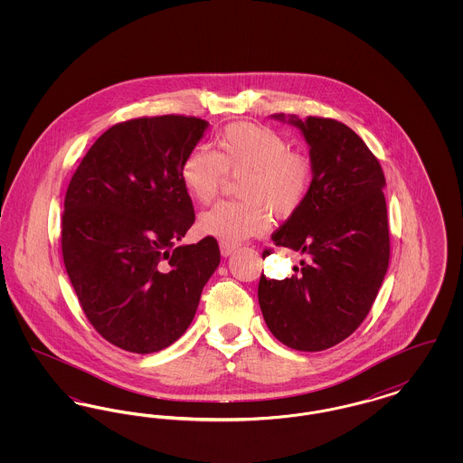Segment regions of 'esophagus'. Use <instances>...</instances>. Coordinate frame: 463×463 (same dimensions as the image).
Instances as JSON below:
<instances>
[{
  "label": "esophagus",
  "instance_id": "1",
  "mask_svg": "<svg viewBox=\"0 0 463 463\" xmlns=\"http://www.w3.org/2000/svg\"><path fill=\"white\" fill-rule=\"evenodd\" d=\"M236 248H238V244L236 242H221V253L222 257H229V255H232L234 251H236Z\"/></svg>",
  "mask_w": 463,
  "mask_h": 463
}]
</instances>
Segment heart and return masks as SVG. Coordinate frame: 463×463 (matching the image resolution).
Masks as SVG:
<instances>
[{
    "label": "heart",
    "mask_w": 463,
    "mask_h": 463,
    "mask_svg": "<svg viewBox=\"0 0 463 463\" xmlns=\"http://www.w3.org/2000/svg\"><path fill=\"white\" fill-rule=\"evenodd\" d=\"M241 175V201H223L201 213L203 234L240 242L267 231V210L279 219L293 215L307 198L312 166L306 156L289 151L281 133L253 123L225 127L217 153L196 147L180 166L184 189L201 204L213 201L227 176Z\"/></svg>",
    "instance_id": "heart-1"
}]
</instances>
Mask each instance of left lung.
Instances as JSON below:
<instances>
[{
  "label": "left lung",
  "instance_id": "obj_1",
  "mask_svg": "<svg viewBox=\"0 0 463 463\" xmlns=\"http://www.w3.org/2000/svg\"><path fill=\"white\" fill-rule=\"evenodd\" d=\"M297 127L308 146L307 198L272 241L307 255L295 274L260 278L259 304L270 333L289 349L317 353L357 330L389 267L385 176L378 159L347 125L272 114ZM265 255L269 251L265 250Z\"/></svg>",
  "mask_w": 463,
  "mask_h": 463
}]
</instances>
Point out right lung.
<instances>
[{
    "label": "right lung",
    "instance_id": "add662e5",
    "mask_svg": "<svg viewBox=\"0 0 463 463\" xmlns=\"http://www.w3.org/2000/svg\"><path fill=\"white\" fill-rule=\"evenodd\" d=\"M206 128L174 114L118 123L69 182L67 276L91 326L123 351L153 354L176 342L221 264L212 236L176 246L196 219L180 166Z\"/></svg>",
    "mask_w": 463,
    "mask_h": 463
}]
</instances>
